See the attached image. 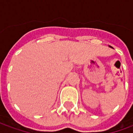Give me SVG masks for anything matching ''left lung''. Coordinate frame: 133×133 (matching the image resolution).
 <instances>
[{
    "label": "left lung",
    "instance_id": "left-lung-1",
    "mask_svg": "<svg viewBox=\"0 0 133 133\" xmlns=\"http://www.w3.org/2000/svg\"><path fill=\"white\" fill-rule=\"evenodd\" d=\"M109 47H111V48H113V47H112V46H109Z\"/></svg>",
    "mask_w": 133,
    "mask_h": 133
}]
</instances>
